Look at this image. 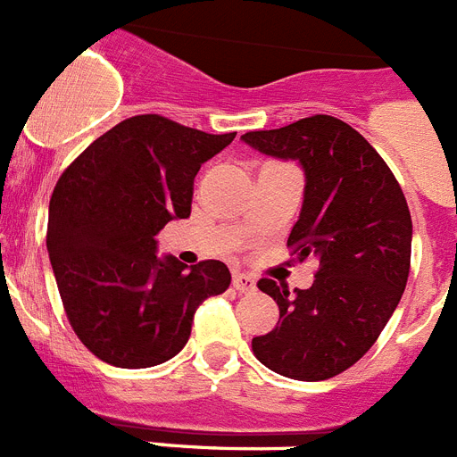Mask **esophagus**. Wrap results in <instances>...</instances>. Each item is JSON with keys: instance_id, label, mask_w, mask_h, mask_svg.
<instances>
[{"instance_id": "34e87169", "label": "esophagus", "mask_w": 457, "mask_h": 457, "mask_svg": "<svg viewBox=\"0 0 457 457\" xmlns=\"http://www.w3.org/2000/svg\"><path fill=\"white\" fill-rule=\"evenodd\" d=\"M232 285L234 289H239V292H253V289H255V278L239 271L232 276Z\"/></svg>"}]
</instances>
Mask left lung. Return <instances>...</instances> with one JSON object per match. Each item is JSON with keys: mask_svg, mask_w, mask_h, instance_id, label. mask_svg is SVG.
<instances>
[{"mask_svg": "<svg viewBox=\"0 0 457 457\" xmlns=\"http://www.w3.org/2000/svg\"><path fill=\"white\" fill-rule=\"evenodd\" d=\"M248 146L303 170V204L287 245L315 257L308 289L262 278L280 320L253 338L257 361L301 382L354 366L398 308L410 276L411 216L403 188L370 142L345 121L315 114L276 130L241 135Z\"/></svg>", "mask_w": 457, "mask_h": 457, "instance_id": "8db88e82", "label": "left lung"}]
</instances>
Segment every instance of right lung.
I'll use <instances>...</instances> for the list:
<instances>
[{
	"label": "right lung",
	"instance_id": "right-lung-1",
	"mask_svg": "<svg viewBox=\"0 0 457 457\" xmlns=\"http://www.w3.org/2000/svg\"><path fill=\"white\" fill-rule=\"evenodd\" d=\"M237 133L212 135L158 114L130 117L59 177L47 253L63 311L91 354L152 368L184 349L197 305L229 287V269L158 257L156 234L190 216L193 179Z\"/></svg>",
	"mask_w": 457,
	"mask_h": 457
}]
</instances>
